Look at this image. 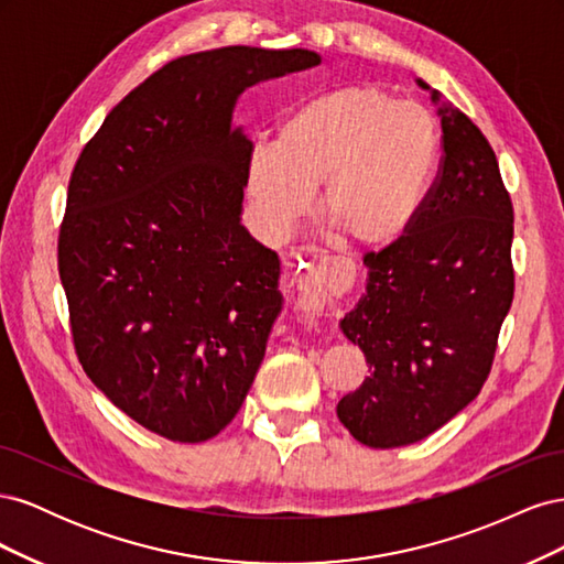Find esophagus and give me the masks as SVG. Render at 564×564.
Segmentation results:
<instances>
[{"instance_id": "esophagus-1", "label": "esophagus", "mask_w": 564, "mask_h": 564, "mask_svg": "<svg viewBox=\"0 0 564 564\" xmlns=\"http://www.w3.org/2000/svg\"><path fill=\"white\" fill-rule=\"evenodd\" d=\"M303 282V272L296 270L292 284H301ZM348 282V268L344 265V261H327L322 265V286L327 292H340Z\"/></svg>"}]
</instances>
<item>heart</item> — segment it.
<instances>
[{
  "label": "heart",
  "instance_id": "heart-1",
  "mask_svg": "<svg viewBox=\"0 0 564 564\" xmlns=\"http://www.w3.org/2000/svg\"><path fill=\"white\" fill-rule=\"evenodd\" d=\"M429 108L377 84H348L289 108L275 141L249 143L247 195L261 224L286 232L311 207L340 245L383 249L409 232L437 166Z\"/></svg>",
  "mask_w": 564,
  "mask_h": 564
}]
</instances>
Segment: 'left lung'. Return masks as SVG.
<instances>
[{"label":"left lung","instance_id":"obj_1","mask_svg":"<svg viewBox=\"0 0 564 564\" xmlns=\"http://www.w3.org/2000/svg\"><path fill=\"white\" fill-rule=\"evenodd\" d=\"M437 112L442 160L423 207L395 245L365 253L367 292L340 319L369 377L336 414L373 449L429 437L477 398L516 294L513 202L497 155L464 112Z\"/></svg>","mask_w":564,"mask_h":564}]
</instances>
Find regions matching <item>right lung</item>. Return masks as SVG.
<instances>
[{"instance_id": "add662e5", "label": "right lung", "mask_w": 564, "mask_h": 564, "mask_svg": "<svg viewBox=\"0 0 564 564\" xmlns=\"http://www.w3.org/2000/svg\"><path fill=\"white\" fill-rule=\"evenodd\" d=\"M317 63L259 46L166 63L110 110L67 183L58 272L77 360L172 442L209 440L240 412L282 308L278 253L240 224L235 100Z\"/></svg>"}]
</instances>
